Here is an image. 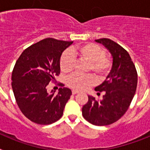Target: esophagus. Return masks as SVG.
I'll return each mask as SVG.
<instances>
[{
  "mask_svg": "<svg viewBox=\"0 0 150 150\" xmlns=\"http://www.w3.org/2000/svg\"><path fill=\"white\" fill-rule=\"evenodd\" d=\"M79 93V91H76V90H73L72 91V94L73 95H76V94Z\"/></svg>",
  "mask_w": 150,
  "mask_h": 150,
  "instance_id": "obj_1",
  "label": "esophagus"
}]
</instances>
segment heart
Wrapping results in <instances>:
<instances>
[{
    "label": "heart",
    "mask_w": 150,
    "mask_h": 150,
    "mask_svg": "<svg viewBox=\"0 0 150 150\" xmlns=\"http://www.w3.org/2000/svg\"><path fill=\"white\" fill-rule=\"evenodd\" d=\"M74 57L88 62L87 72L92 73L98 81L106 79L112 68V62L105 52L95 43H86L74 46L71 52H66L60 59V67L62 72L70 73L74 67ZM95 79L93 76H80L74 74L67 79V85L76 91H85L93 86Z\"/></svg>",
    "instance_id": "heart-1"
}]
</instances>
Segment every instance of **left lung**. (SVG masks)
Masks as SVG:
<instances>
[{"mask_svg": "<svg viewBox=\"0 0 150 150\" xmlns=\"http://www.w3.org/2000/svg\"><path fill=\"white\" fill-rule=\"evenodd\" d=\"M95 41L109 50L112 66L104 83L95 88L98 94L104 92L103 99L97 100L88 95L82 112L88 122L102 126L112 124L128 110L137 89V73L128 52L120 45L107 38Z\"/></svg>", "mask_w": 150, "mask_h": 150, "instance_id": "1", "label": "left lung"}]
</instances>
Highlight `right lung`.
I'll return each instance as SVG.
<instances>
[{"label": "right lung", "instance_id": "1", "mask_svg": "<svg viewBox=\"0 0 150 150\" xmlns=\"http://www.w3.org/2000/svg\"><path fill=\"white\" fill-rule=\"evenodd\" d=\"M73 41L46 38L24 50L16 62L12 73V88L18 107L33 122L50 125L63 115L72 91L59 88L55 95L47 91L50 82H56L60 74L61 55ZM61 86L64 85L60 83Z\"/></svg>", "mask_w": 150, "mask_h": 150}]
</instances>
